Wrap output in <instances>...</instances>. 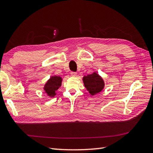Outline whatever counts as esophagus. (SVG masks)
Here are the masks:
<instances>
[{
  "mask_svg": "<svg viewBox=\"0 0 153 153\" xmlns=\"http://www.w3.org/2000/svg\"><path fill=\"white\" fill-rule=\"evenodd\" d=\"M70 74H71V76H73V77H76L77 76V73L76 72H74V71H71Z\"/></svg>",
  "mask_w": 153,
  "mask_h": 153,
  "instance_id": "obj_1",
  "label": "esophagus"
}]
</instances>
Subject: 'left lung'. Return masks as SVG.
<instances>
[{"label": "left lung", "mask_w": 153, "mask_h": 153, "mask_svg": "<svg viewBox=\"0 0 153 153\" xmlns=\"http://www.w3.org/2000/svg\"><path fill=\"white\" fill-rule=\"evenodd\" d=\"M83 82L84 86L90 95L93 96L101 92L105 87V82L103 79L96 72L84 76Z\"/></svg>", "instance_id": "1"}]
</instances>
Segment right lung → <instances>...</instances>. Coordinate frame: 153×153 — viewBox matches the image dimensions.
Masks as SVG:
<instances>
[{
  "label": "right lung",
  "instance_id": "right-lung-1",
  "mask_svg": "<svg viewBox=\"0 0 153 153\" xmlns=\"http://www.w3.org/2000/svg\"><path fill=\"white\" fill-rule=\"evenodd\" d=\"M62 82V78L61 77L57 76H51L45 84L43 87L45 93L47 94V96L53 98L56 95V91L60 87Z\"/></svg>",
  "mask_w": 153,
  "mask_h": 153
}]
</instances>
